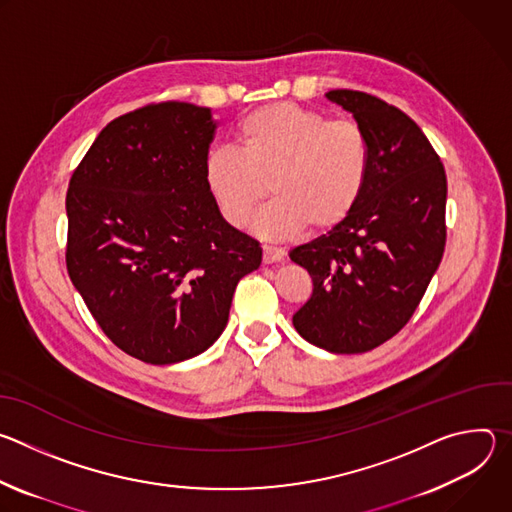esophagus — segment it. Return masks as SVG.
Listing matches in <instances>:
<instances>
[{"label": "esophagus", "instance_id": "obj_1", "mask_svg": "<svg viewBox=\"0 0 512 512\" xmlns=\"http://www.w3.org/2000/svg\"><path fill=\"white\" fill-rule=\"evenodd\" d=\"M283 249H279V247H269V245H265L263 247V263L265 265H271V263H279L281 259H283Z\"/></svg>", "mask_w": 512, "mask_h": 512}]
</instances>
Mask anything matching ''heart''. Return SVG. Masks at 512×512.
<instances>
[{
	"label": "heart",
	"instance_id": "heart-1",
	"mask_svg": "<svg viewBox=\"0 0 512 512\" xmlns=\"http://www.w3.org/2000/svg\"><path fill=\"white\" fill-rule=\"evenodd\" d=\"M371 174V139L350 119L271 103L241 119L237 152L214 150L206 186L233 229H245L267 190L255 231L267 239L342 225L358 206Z\"/></svg>",
	"mask_w": 512,
	"mask_h": 512
}]
</instances>
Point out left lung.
<instances>
[{"mask_svg": "<svg viewBox=\"0 0 512 512\" xmlns=\"http://www.w3.org/2000/svg\"><path fill=\"white\" fill-rule=\"evenodd\" d=\"M326 97L371 139V174L346 221L289 251L314 281L294 316L312 344L367 352L393 338L417 310L446 247L448 182L419 125L383 99L350 89Z\"/></svg>", "mask_w": 512, "mask_h": 512, "instance_id": "obj_1", "label": "left lung"}]
</instances>
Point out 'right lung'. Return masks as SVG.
<instances>
[{
  "label": "right lung",
  "instance_id": "1",
  "mask_svg": "<svg viewBox=\"0 0 512 512\" xmlns=\"http://www.w3.org/2000/svg\"><path fill=\"white\" fill-rule=\"evenodd\" d=\"M210 109L182 101L129 111L97 135L66 192V269L105 336L125 354L172 364L227 326L259 243L218 210L204 164Z\"/></svg>",
  "mask_w": 512,
  "mask_h": 512
}]
</instances>
